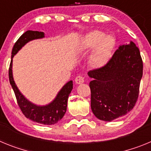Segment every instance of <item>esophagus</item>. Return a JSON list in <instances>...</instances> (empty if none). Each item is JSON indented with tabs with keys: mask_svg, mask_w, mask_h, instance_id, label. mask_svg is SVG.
Instances as JSON below:
<instances>
[{
	"mask_svg": "<svg viewBox=\"0 0 151 151\" xmlns=\"http://www.w3.org/2000/svg\"><path fill=\"white\" fill-rule=\"evenodd\" d=\"M75 82L77 84H81L84 82V78L82 76H77L75 78Z\"/></svg>",
	"mask_w": 151,
	"mask_h": 151,
	"instance_id": "obj_1",
	"label": "esophagus"
}]
</instances>
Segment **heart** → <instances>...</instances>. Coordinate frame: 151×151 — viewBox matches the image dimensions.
I'll list each match as a JSON object with an SVG mask.
<instances>
[{
  "label": "heart",
  "mask_w": 151,
  "mask_h": 151,
  "mask_svg": "<svg viewBox=\"0 0 151 151\" xmlns=\"http://www.w3.org/2000/svg\"><path fill=\"white\" fill-rule=\"evenodd\" d=\"M115 45V40L112 36H106L104 32L94 30L84 36L81 42V49L89 52L93 49L90 64L93 68H100L111 59Z\"/></svg>",
  "instance_id": "1"
}]
</instances>
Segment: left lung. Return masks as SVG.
Wrapping results in <instances>:
<instances>
[{
    "instance_id": "8db88e82",
    "label": "left lung",
    "mask_w": 151,
    "mask_h": 151,
    "mask_svg": "<svg viewBox=\"0 0 151 151\" xmlns=\"http://www.w3.org/2000/svg\"><path fill=\"white\" fill-rule=\"evenodd\" d=\"M142 75V58L133 42L120 45L105 66L90 70L91 109L96 117L111 122L130 112L138 98Z\"/></svg>"
}]
</instances>
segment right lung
<instances>
[{
    "instance_id": "obj_1",
    "label": "right lung",
    "mask_w": 151,
    "mask_h": 151,
    "mask_svg": "<svg viewBox=\"0 0 151 151\" xmlns=\"http://www.w3.org/2000/svg\"><path fill=\"white\" fill-rule=\"evenodd\" d=\"M44 37L45 34L43 32L28 30L18 39L17 41L14 44L12 50L11 61L9 68V80L15 93L18 106L20 108L23 115L27 119L35 122L50 125L57 123L65 115L67 110L68 96L73 89V81H68L66 84L64 85L61 90L58 92L55 99L49 104L46 106H37L29 102L21 93L14 82L12 72L13 58L20 50L22 47L24 46L29 41Z\"/></svg>"
}]
</instances>
